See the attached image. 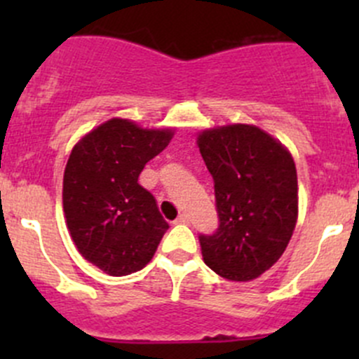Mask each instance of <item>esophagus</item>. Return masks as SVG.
Segmentation results:
<instances>
[{
	"label": "esophagus",
	"mask_w": 359,
	"mask_h": 359,
	"mask_svg": "<svg viewBox=\"0 0 359 359\" xmlns=\"http://www.w3.org/2000/svg\"><path fill=\"white\" fill-rule=\"evenodd\" d=\"M175 222L177 224H189L191 219H189V215H187V213H180V215L177 217Z\"/></svg>",
	"instance_id": "obj_1"
}]
</instances>
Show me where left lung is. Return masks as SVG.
<instances>
[{"label":"left lung","mask_w":359,"mask_h":359,"mask_svg":"<svg viewBox=\"0 0 359 359\" xmlns=\"http://www.w3.org/2000/svg\"><path fill=\"white\" fill-rule=\"evenodd\" d=\"M198 147L213 177L219 227L200 234L203 260L219 276L250 281L287 248L299 213L292 154L253 125L205 130Z\"/></svg>","instance_id":"obj_1"}]
</instances>
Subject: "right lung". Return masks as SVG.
Segmentation results:
<instances>
[{
    "label": "right lung",
    "instance_id": "obj_1",
    "mask_svg": "<svg viewBox=\"0 0 359 359\" xmlns=\"http://www.w3.org/2000/svg\"><path fill=\"white\" fill-rule=\"evenodd\" d=\"M172 137L173 130H147L112 118L86 133L67 159V229L78 252L109 276L146 267L168 229L139 175Z\"/></svg>",
    "mask_w": 359,
    "mask_h": 359
}]
</instances>
